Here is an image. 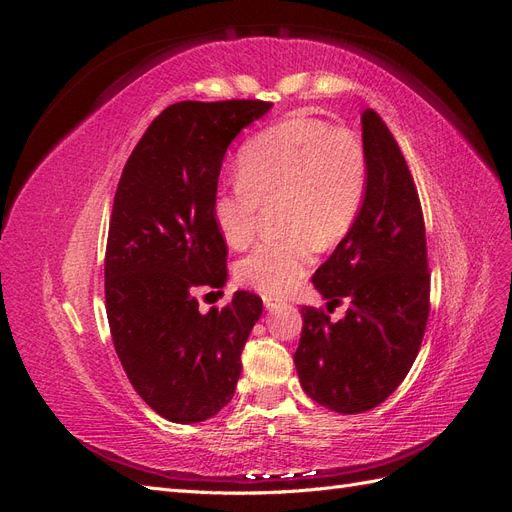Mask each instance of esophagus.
Instances as JSON below:
<instances>
[{
  "label": "esophagus",
  "mask_w": 512,
  "mask_h": 512,
  "mask_svg": "<svg viewBox=\"0 0 512 512\" xmlns=\"http://www.w3.org/2000/svg\"><path fill=\"white\" fill-rule=\"evenodd\" d=\"M262 301H265L267 309H275L277 305L282 303V299L280 297H273V294H265V297H262Z\"/></svg>",
  "instance_id": "obj_1"
}]
</instances>
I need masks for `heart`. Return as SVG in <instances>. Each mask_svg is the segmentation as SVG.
I'll return each instance as SVG.
<instances>
[{"label":"heart","instance_id":"obj_1","mask_svg":"<svg viewBox=\"0 0 512 512\" xmlns=\"http://www.w3.org/2000/svg\"><path fill=\"white\" fill-rule=\"evenodd\" d=\"M239 179L211 198V218L230 247L252 241L262 205L277 203L284 232L237 262V280L265 294H284L312 269L318 247L342 241L369 190L363 138L316 117H290L247 138L237 156Z\"/></svg>","mask_w":512,"mask_h":512}]
</instances>
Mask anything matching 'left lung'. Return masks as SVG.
I'll return each instance as SVG.
<instances>
[{
  "instance_id": "left-lung-1",
  "label": "left lung",
  "mask_w": 512,
  "mask_h": 512,
  "mask_svg": "<svg viewBox=\"0 0 512 512\" xmlns=\"http://www.w3.org/2000/svg\"><path fill=\"white\" fill-rule=\"evenodd\" d=\"M369 190L359 218L312 277L327 307L303 305L294 365L303 391L339 414L380 406L404 382L429 318V262L421 200L395 136L374 108L361 115Z\"/></svg>"
}]
</instances>
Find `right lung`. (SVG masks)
I'll use <instances>...</instances> for the list:
<instances>
[{
	"label": "right lung",
	"mask_w": 512,
	"mask_h": 512,
	"mask_svg": "<svg viewBox=\"0 0 512 512\" xmlns=\"http://www.w3.org/2000/svg\"><path fill=\"white\" fill-rule=\"evenodd\" d=\"M269 108L262 100L170 104L117 185L104 258L108 327L134 391L173 423L207 421L228 404L262 314L254 292L237 290L207 314L196 294L220 292L228 275V247L211 218L224 153Z\"/></svg>",
	"instance_id": "right-lung-1"
}]
</instances>
